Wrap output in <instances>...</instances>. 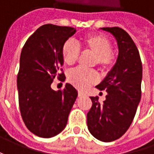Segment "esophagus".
Returning a JSON list of instances; mask_svg holds the SVG:
<instances>
[{
	"label": "esophagus",
	"instance_id": "34e87169",
	"mask_svg": "<svg viewBox=\"0 0 154 154\" xmlns=\"http://www.w3.org/2000/svg\"><path fill=\"white\" fill-rule=\"evenodd\" d=\"M78 95H79V97H82V96H84L85 94L83 93V92H78Z\"/></svg>",
	"mask_w": 154,
	"mask_h": 154
}]
</instances>
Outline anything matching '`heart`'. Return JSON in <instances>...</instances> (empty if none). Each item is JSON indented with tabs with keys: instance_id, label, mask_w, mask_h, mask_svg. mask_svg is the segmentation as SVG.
<instances>
[{
	"instance_id": "b5f03b06",
	"label": "heart",
	"mask_w": 154,
	"mask_h": 154,
	"mask_svg": "<svg viewBox=\"0 0 154 154\" xmlns=\"http://www.w3.org/2000/svg\"><path fill=\"white\" fill-rule=\"evenodd\" d=\"M80 45L83 48V51L93 54V64H97L102 69L110 68L115 62L116 56L114 51L110 48V40L103 35L89 34L80 39ZM80 53V47L72 40L66 41L62 45V59L68 66L74 65L77 62ZM68 79L76 88L85 90L98 81V76L95 70L75 68L69 72Z\"/></svg>"
}]
</instances>
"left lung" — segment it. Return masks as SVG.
Returning <instances> with one entry per match:
<instances>
[{
	"label": "left lung",
	"mask_w": 154,
	"mask_h": 154,
	"mask_svg": "<svg viewBox=\"0 0 154 154\" xmlns=\"http://www.w3.org/2000/svg\"><path fill=\"white\" fill-rule=\"evenodd\" d=\"M103 31L115 38L118 56L103 81L96 86L106 90V99L98 102V97H90L92 106L87 113L90 133L103 142L119 139L131 125L141 97L142 64L134 41L119 27H103Z\"/></svg>",
	"instance_id": "left-lung-1"
}]
</instances>
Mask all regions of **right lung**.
I'll use <instances>...</instances> for the list:
<instances>
[{
  "instance_id": "right-lung-1",
  "label": "right lung",
  "mask_w": 154,
  "mask_h": 154,
  "mask_svg": "<svg viewBox=\"0 0 154 154\" xmlns=\"http://www.w3.org/2000/svg\"><path fill=\"white\" fill-rule=\"evenodd\" d=\"M76 32L73 27L47 24L27 39L20 54L17 88L21 116L27 128L42 138H51L65 128L78 92L67 83L54 91L51 83L63 65V44Z\"/></svg>"
}]
</instances>
